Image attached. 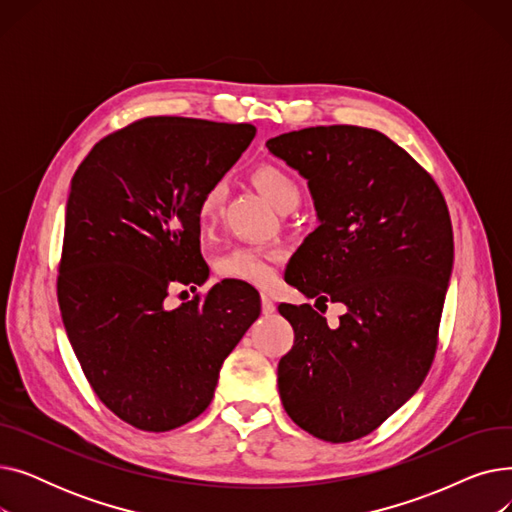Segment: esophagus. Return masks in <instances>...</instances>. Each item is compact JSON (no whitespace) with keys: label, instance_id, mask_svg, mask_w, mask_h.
I'll return each instance as SVG.
<instances>
[{"label":"esophagus","instance_id":"34e87169","mask_svg":"<svg viewBox=\"0 0 512 512\" xmlns=\"http://www.w3.org/2000/svg\"><path fill=\"white\" fill-rule=\"evenodd\" d=\"M261 311L265 313V315H270V313H274L276 311V305H274V301L267 297V294H261Z\"/></svg>","mask_w":512,"mask_h":512}]
</instances>
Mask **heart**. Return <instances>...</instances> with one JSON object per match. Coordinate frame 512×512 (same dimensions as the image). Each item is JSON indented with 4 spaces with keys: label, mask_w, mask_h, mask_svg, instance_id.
I'll return each mask as SVG.
<instances>
[{
    "label": "heart",
    "mask_w": 512,
    "mask_h": 512,
    "mask_svg": "<svg viewBox=\"0 0 512 512\" xmlns=\"http://www.w3.org/2000/svg\"><path fill=\"white\" fill-rule=\"evenodd\" d=\"M259 193L270 201L278 211H292L301 203V186L284 168L276 164H259L251 174ZM226 199V184L222 180L213 182L205 188V193L197 205V220L201 230L211 228L220 218V211ZM282 261V251L240 245L215 261V272L222 280L247 282L253 286H270L276 280L278 263Z\"/></svg>",
    "instance_id": "1"
}]
</instances>
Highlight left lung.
I'll list each match as a JSON object with an SVG mask.
<instances>
[{"label": "left lung", "mask_w": 512, "mask_h": 512, "mask_svg": "<svg viewBox=\"0 0 512 512\" xmlns=\"http://www.w3.org/2000/svg\"><path fill=\"white\" fill-rule=\"evenodd\" d=\"M265 147L309 180L319 218L286 282L315 307H346L334 330L311 305L278 307L294 330L278 363L282 405L311 436L353 442L405 405L434 363L450 213L436 180L378 130L311 126Z\"/></svg>", "instance_id": "1"}]
</instances>
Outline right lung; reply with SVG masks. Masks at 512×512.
I'll list each match as a JSON object with an SVG mask.
<instances>
[{"label": "right lung", "mask_w": 512, "mask_h": 512, "mask_svg": "<svg viewBox=\"0 0 512 512\" xmlns=\"http://www.w3.org/2000/svg\"><path fill=\"white\" fill-rule=\"evenodd\" d=\"M253 137V124L143 118L103 137L72 176L62 321L97 398L143 432L209 407L224 359L261 313L245 282L166 305L180 284L207 280L197 205Z\"/></svg>", "instance_id": "add662e5"}]
</instances>
